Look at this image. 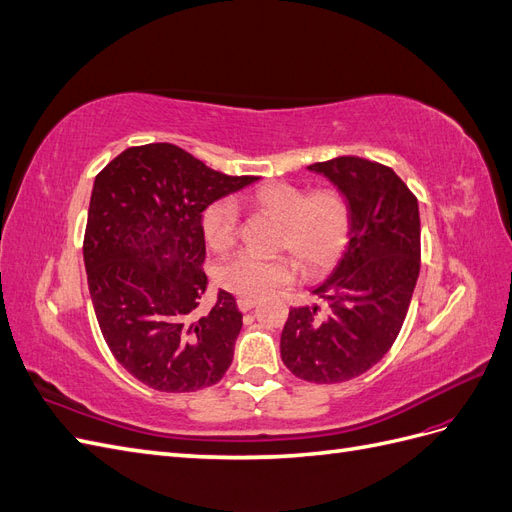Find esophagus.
<instances>
[{
  "label": "esophagus",
  "instance_id": "obj_1",
  "mask_svg": "<svg viewBox=\"0 0 512 512\" xmlns=\"http://www.w3.org/2000/svg\"><path fill=\"white\" fill-rule=\"evenodd\" d=\"M258 305V299H252V297H239L237 299V307L241 309V312H250L252 307Z\"/></svg>",
  "mask_w": 512,
  "mask_h": 512
}]
</instances>
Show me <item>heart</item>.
<instances>
[{
  "instance_id": "heart-1",
  "label": "heart",
  "mask_w": 512,
  "mask_h": 512,
  "mask_svg": "<svg viewBox=\"0 0 512 512\" xmlns=\"http://www.w3.org/2000/svg\"><path fill=\"white\" fill-rule=\"evenodd\" d=\"M252 205L282 222L277 247L299 260L305 273L314 275L329 269L342 256L352 228V211L346 196L335 188H316L273 181L252 196ZM239 205L235 198H220L203 213V235L211 250L226 252L239 239ZM297 265L288 256L262 258L239 252L218 267L222 288L241 297H265L275 288L290 284Z\"/></svg>"
}]
</instances>
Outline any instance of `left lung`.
I'll return each mask as SVG.
<instances>
[{
  "instance_id": "left-lung-1",
  "label": "left lung",
  "mask_w": 512,
  "mask_h": 512,
  "mask_svg": "<svg viewBox=\"0 0 512 512\" xmlns=\"http://www.w3.org/2000/svg\"><path fill=\"white\" fill-rule=\"evenodd\" d=\"M307 168L346 196L352 228L339 265L314 290L327 312L292 307L280 350L297 378L337 384L374 367L404 327L421 271V218L408 185L380 162L339 156Z\"/></svg>"
}]
</instances>
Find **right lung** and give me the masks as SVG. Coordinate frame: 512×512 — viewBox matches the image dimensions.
Segmentation results:
<instances>
[{"mask_svg": "<svg viewBox=\"0 0 512 512\" xmlns=\"http://www.w3.org/2000/svg\"><path fill=\"white\" fill-rule=\"evenodd\" d=\"M256 177L218 173L170 143L128 147L94 181L83 241L91 303L115 361L162 393L220 382L243 314L220 290L207 314L203 211Z\"/></svg>", "mask_w": 512, "mask_h": 512, "instance_id": "add662e5", "label": "right lung"}]
</instances>
